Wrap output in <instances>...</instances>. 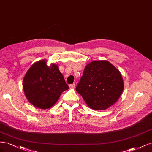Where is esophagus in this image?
I'll use <instances>...</instances> for the list:
<instances>
[{
  "label": "esophagus",
  "mask_w": 152,
  "mask_h": 152,
  "mask_svg": "<svg viewBox=\"0 0 152 152\" xmlns=\"http://www.w3.org/2000/svg\"><path fill=\"white\" fill-rule=\"evenodd\" d=\"M69 87H70V88H71V89L75 88V84H70V86H69Z\"/></svg>",
  "instance_id": "1"
}]
</instances>
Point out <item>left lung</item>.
Returning a JSON list of instances; mask_svg holds the SVG:
<instances>
[{"label":"left lung","mask_w":152,"mask_h":152,"mask_svg":"<svg viewBox=\"0 0 152 152\" xmlns=\"http://www.w3.org/2000/svg\"><path fill=\"white\" fill-rule=\"evenodd\" d=\"M124 89L121 72L106 60L87 64L76 87L86 104L93 110H106L117 102Z\"/></svg>","instance_id":"left-lung-1"}]
</instances>
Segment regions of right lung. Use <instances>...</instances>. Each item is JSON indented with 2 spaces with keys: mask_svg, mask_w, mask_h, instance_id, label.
I'll return each instance as SVG.
<instances>
[{
  "mask_svg": "<svg viewBox=\"0 0 152 152\" xmlns=\"http://www.w3.org/2000/svg\"><path fill=\"white\" fill-rule=\"evenodd\" d=\"M45 59L34 63L23 81L25 96L28 102L40 109L49 108L57 102L64 91L68 89L58 66Z\"/></svg>",
  "mask_w": 152,
  "mask_h": 152,
  "instance_id": "1",
  "label": "right lung"
}]
</instances>
